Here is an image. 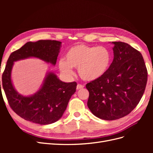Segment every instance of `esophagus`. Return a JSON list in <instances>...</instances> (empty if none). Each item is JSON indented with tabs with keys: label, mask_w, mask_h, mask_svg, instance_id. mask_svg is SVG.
Returning a JSON list of instances; mask_svg holds the SVG:
<instances>
[{
	"label": "esophagus",
	"mask_w": 153,
	"mask_h": 153,
	"mask_svg": "<svg viewBox=\"0 0 153 153\" xmlns=\"http://www.w3.org/2000/svg\"><path fill=\"white\" fill-rule=\"evenodd\" d=\"M84 85H81V84H78L77 86H76V89L77 90H79V89H83L84 88Z\"/></svg>",
	"instance_id": "obj_1"
}]
</instances>
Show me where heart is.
Returning <instances> with one entry per match:
<instances>
[{
	"instance_id": "heart-1",
	"label": "heart",
	"mask_w": 153,
	"mask_h": 153,
	"mask_svg": "<svg viewBox=\"0 0 153 153\" xmlns=\"http://www.w3.org/2000/svg\"><path fill=\"white\" fill-rule=\"evenodd\" d=\"M112 55L105 47L77 44L69 48L65 54V61L59 62L60 71L66 76L73 75L72 68H78L82 79L93 81L103 76L108 69Z\"/></svg>"
}]
</instances>
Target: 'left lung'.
Masks as SVG:
<instances>
[{
	"label": "left lung",
	"mask_w": 153,
	"mask_h": 153,
	"mask_svg": "<svg viewBox=\"0 0 153 153\" xmlns=\"http://www.w3.org/2000/svg\"><path fill=\"white\" fill-rule=\"evenodd\" d=\"M114 60L103 76L86 84L87 106L97 117L112 121L126 116L139 103L145 91L147 71L139 51L114 41Z\"/></svg>",
	"instance_id": "left-lung-1"
}]
</instances>
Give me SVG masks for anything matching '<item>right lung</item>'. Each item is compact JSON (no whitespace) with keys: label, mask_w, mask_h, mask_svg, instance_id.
I'll return each mask as SVG.
<instances>
[{"label":"right lung","mask_w":153,"mask_h":153,"mask_svg":"<svg viewBox=\"0 0 153 153\" xmlns=\"http://www.w3.org/2000/svg\"><path fill=\"white\" fill-rule=\"evenodd\" d=\"M61 46V41L55 40L29 41L11 53L7 60L2 76L3 89L12 110L26 121L41 125L58 121L66 110L71 96L75 92L77 84L75 82H62L55 73L48 72L41 89L36 93L24 96L15 90L11 81L14 62L36 57L55 66Z\"/></svg>","instance_id":"right-lung-1"}]
</instances>
